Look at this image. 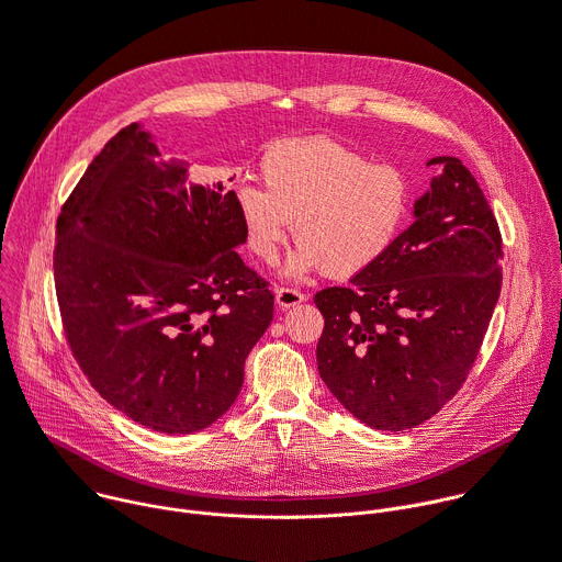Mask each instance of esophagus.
Returning <instances> with one entry per match:
<instances>
[{"label":"esophagus","mask_w":562,"mask_h":562,"mask_svg":"<svg viewBox=\"0 0 562 562\" xmlns=\"http://www.w3.org/2000/svg\"><path fill=\"white\" fill-rule=\"evenodd\" d=\"M274 299H277V305L281 310H288V307H294V305L303 303L305 294L299 292V290H290V288H277L274 290Z\"/></svg>","instance_id":"obj_1"}]
</instances>
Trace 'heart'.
<instances>
[{
  "label": "heart",
  "mask_w": 562,
  "mask_h": 562,
  "mask_svg": "<svg viewBox=\"0 0 562 562\" xmlns=\"http://www.w3.org/2000/svg\"><path fill=\"white\" fill-rule=\"evenodd\" d=\"M263 187L241 184L235 211L246 246L274 263L292 233L299 241L288 277L325 270L347 279L375 266L395 244L411 209L406 173L334 138L272 145L259 165Z\"/></svg>",
  "instance_id": "heart-1"
}]
</instances>
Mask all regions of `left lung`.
Segmentation results:
<instances>
[{
	"instance_id": "obj_1",
	"label": "left lung",
	"mask_w": 562,
	"mask_h": 562,
	"mask_svg": "<svg viewBox=\"0 0 562 562\" xmlns=\"http://www.w3.org/2000/svg\"><path fill=\"white\" fill-rule=\"evenodd\" d=\"M413 224L347 288L314 296L318 373L362 424L406 430L461 389L501 294V235L459 158L437 156Z\"/></svg>"
}]
</instances>
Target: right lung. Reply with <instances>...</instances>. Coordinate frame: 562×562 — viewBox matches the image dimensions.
Masks as SVG:
<instances>
[{"label": "right lung", "mask_w": 562, "mask_h": 562, "mask_svg": "<svg viewBox=\"0 0 562 562\" xmlns=\"http://www.w3.org/2000/svg\"><path fill=\"white\" fill-rule=\"evenodd\" d=\"M241 244L235 191L191 184L140 123L92 160L57 222L55 285L72 353L114 408L189 435L233 406L274 312Z\"/></svg>", "instance_id": "add662e5"}]
</instances>
